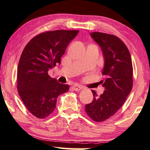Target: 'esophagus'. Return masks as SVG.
I'll use <instances>...</instances> for the list:
<instances>
[{"mask_svg": "<svg viewBox=\"0 0 150 150\" xmlns=\"http://www.w3.org/2000/svg\"><path fill=\"white\" fill-rule=\"evenodd\" d=\"M73 88L74 91H81V89H83V86H80V85L75 84V85L73 86Z\"/></svg>", "mask_w": 150, "mask_h": 150, "instance_id": "34e87169", "label": "esophagus"}]
</instances>
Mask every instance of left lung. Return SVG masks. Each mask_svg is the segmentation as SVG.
I'll return each instance as SVG.
<instances>
[{"mask_svg": "<svg viewBox=\"0 0 150 150\" xmlns=\"http://www.w3.org/2000/svg\"><path fill=\"white\" fill-rule=\"evenodd\" d=\"M91 35L104 57L101 83L105 91L99 96L92 91L93 100L85 105V111L94 121L101 122L115 115L126 100L132 88L133 68L129 50L118 37L100 32Z\"/></svg>", "mask_w": 150, "mask_h": 150, "instance_id": "8db88e82", "label": "left lung"}]
</instances>
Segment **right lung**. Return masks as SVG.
I'll list each match as a JSON object with an SVG mask.
<instances>
[{"instance_id": "right-lung-1", "label": "right lung", "mask_w": 150, "mask_h": 150, "mask_svg": "<svg viewBox=\"0 0 150 150\" xmlns=\"http://www.w3.org/2000/svg\"><path fill=\"white\" fill-rule=\"evenodd\" d=\"M78 32L55 30L40 33L22 53L17 70L18 92L28 110L37 118L51 115L57 97L69 91V85L57 82L48 71L60 64L66 49Z\"/></svg>"}]
</instances>
